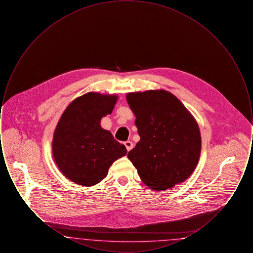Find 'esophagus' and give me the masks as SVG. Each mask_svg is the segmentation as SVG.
Returning <instances> with one entry per match:
<instances>
[{
  "label": "esophagus",
  "mask_w": 253,
  "mask_h": 253,
  "mask_svg": "<svg viewBox=\"0 0 253 253\" xmlns=\"http://www.w3.org/2000/svg\"><path fill=\"white\" fill-rule=\"evenodd\" d=\"M124 145H125V147H126V149H127V151L129 152V151H131L132 149V147H133V145H132V142L131 141H125L124 142Z\"/></svg>",
  "instance_id": "obj_1"
}]
</instances>
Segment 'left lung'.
<instances>
[{
  "label": "left lung",
  "mask_w": 253,
  "mask_h": 253,
  "mask_svg": "<svg viewBox=\"0 0 253 253\" xmlns=\"http://www.w3.org/2000/svg\"><path fill=\"white\" fill-rule=\"evenodd\" d=\"M140 140L128 153L140 179L155 191L186 180L201 152L198 125L180 100L165 90L127 94Z\"/></svg>",
  "instance_id": "left-lung-1"
}]
</instances>
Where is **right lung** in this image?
<instances>
[{
    "label": "right lung",
    "instance_id": "right-lung-1",
    "mask_svg": "<svg viewBox=\"0 0 253 253\" xmlns=\"http://www.w3.org/2000/svg\"><path fill=\"white\" fill-rule=\"evenodd\" d=\"M118 96L87 93L74 99L60 117L52 151L60 171L82 186H94L105 178L112 163L126 156L125 146L100 126L111 114Z\"/></svg>",
    "mask_w": 253,
    "mask_h": 253
}]
</instances>
